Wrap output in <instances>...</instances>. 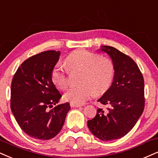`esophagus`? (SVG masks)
Listing matches in <instances>:
<instances>
[{
  "label": "esophagus",
  "mask_w": 158,
  "mask_h": 158,
  "mask_svg": "<svg viewBox=\"0 0 158 158\" xmlns=\"http://www.w3.org/2000/svg\"><path fill=\"white\" fill-rule=\"evenodd\" d=\"M70 106H71L72 108H79V107H81L82 106L80 104H75V103L70 102Z\"/></svg>",
  "instance_id": "1"
}]
</instances>
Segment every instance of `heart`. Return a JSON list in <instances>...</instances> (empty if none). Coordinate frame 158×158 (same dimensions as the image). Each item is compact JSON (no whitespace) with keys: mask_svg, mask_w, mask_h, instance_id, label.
<instances>
[{"mask_svg":"<svg viewBox=\"0 0 158 158\" xmlns=\"http://www.w3.org/2000/svg\"><path fill=\"white\" fill-rule=\"evenodd\" d=\"M66 63L71 69L83 70L77 86L70 89L64 95L67 101L83 104L93 94L100 95L108 90L114 80L115 68L113 61L94 52L75 50L67 56ZM52 83L61 90L68 88L67 72L64 65L58 63L51 72Z\"/></svg>","mask_w":158,"mask_h":158,"instance_id":"1","label":"heart"}]
</instances>
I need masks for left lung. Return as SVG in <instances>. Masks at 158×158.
Wrapping results in <instances>:
<instances>
[{
	"label": "left lung",
	"mask_w": 158,
	"mask_h": 158,
	"mask_svg": "<svg viewBox=\"0 0 158 158\" xmlns=\"http://www.w3.org/2000/svg\"><path fill=\"white\" fill-rule=\"evenodd\" d=\"M101 50L111 58L115 73L110 87L98 102L107 106L98 108L87 122L89 129L102 141H113L126 135L133 128L144 109V81L139 67L130 56L110 46Z\"/></svg>",
	"instance_id": "obj_1"
}]
</instances>
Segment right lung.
Instances as JSON below:
<instances>
[{
	"label": "right lung",
	"mask_w": 158,
	"mask_h": 158,
	"mask_svg": "<svg viewBox=\"0 0 158 158\" xmlns=\"http://www.w3.org/2000/svg\"><path fill=\"white\" fill-rule=\"evenodd\" d=\"M60 54L48 50L31 56L19 67L11 81V112L23 131L33 139L55 137L70 110L69 102L49 109L61 97L51 80Z\"/></svg>",
	"instance_id": "1"
}]
</instances>
